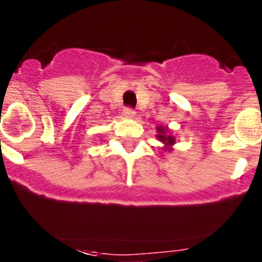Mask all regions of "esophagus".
Segmentation results:
<instances>
[{"label": "esophagus", "instance_id": "1", "mask_svg": "<svg viewBox=\"0 0 262 262\" xmlns=\"http://www.w3.org/2000/svg\"><path fill=\"white\" fill-rule=\"evenodd\" d=\"M135 110H133V108H129V107H126L123 110V115L126 118H135Z\"/></svg>", "mask_w": 262, "mask_h": 262}]
</instances>
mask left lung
Returning <instances> with one entry per match:
<instances>
[{
	"instance_id": "obj_1",
	"label": "left lung",
	"mask_w": 262,
	"mask_h": 262,
	"mask_svg": "<svg viewBox=\"0 0 262 262\" xmlns=\"http://www.w3.org/2000/svg\"><path fill=\"white\" fill-rule=\"evenodd\" d=\"M157 139L163 143V149L166 152L173 151V145L176 144V138L173 136L172 131L169 129L168 126H157Z\"/></svg>"
}]
</instances>
